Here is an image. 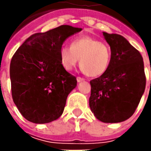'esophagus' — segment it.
Returning a JSON list of instances; mask_svg holds the SVG:
<instances>
[{"mask_svg": "<svg viewBox=\"0 0 151 151\" xmlns=\"http://www.w3.org/2000/svg\"><path fill=\"white\" fill-rule=\"evenodd\" d=\"M76 80H77V81H78V82H81V81H85V79L81 78V77H77Z\"/></svg>", "mask_w": 151, "mask_h": 151, "instance_id": "34e87169", "label": "esophagus"}]
</instances>
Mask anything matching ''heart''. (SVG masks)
Here are the masks:
<instances>
[{"label": "heart", "mask_w": 151, "mask_h": 151, "mask_svg": "<svg viewBox=\"0 0 151 151\" xmlns=\"http://www.w3.org/2000/svg\"><path fill=\"white\" fill-rule=\"evenodd\" d=\"M62 66L71 70L80 60L82 71L91 77L106 73L111 62V50L104 43L89 36L73 39L70 47L62 46L60 50Z\"/></svg>", "instance_id": "obj_1"}]
</instances>
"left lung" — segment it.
Segmentation results:
<instances>
[{"label": "left lung", "mask_w": 151, "mask_h": 151, "mask_svg": "<svg viewBox=\"0 0 151 151\" xmlns=\"http://www.w3.org/2000/svg\"><path fill=\"white\" fill-rule=\"evenodd\" d=\"M110 46L111 62L106 73L90 81L89 106L103 123H120L135 112L146 79L140 53L123 36L102 32Z\"/></svg>", "instance_id": "left-lung-1"}]
</instances>
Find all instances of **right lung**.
<instances>
[{"instance_id":"right-lung-1","label":"right lung","mask_w":151,"mask_h":151,"mask_svg":"<svg viewBox=\"0 0 151 151\" xmlns=\"http://www.w3.org/2000/svg\"><path fill=\"white\" fill-rule=\"evenodd\" d=\"M82 28L61 25L27 38L10 65L12 95L21 114L34 124H47L64 112L76 78L62 66L60 50L71 35Z\"/></svg>"}]
</instances>
